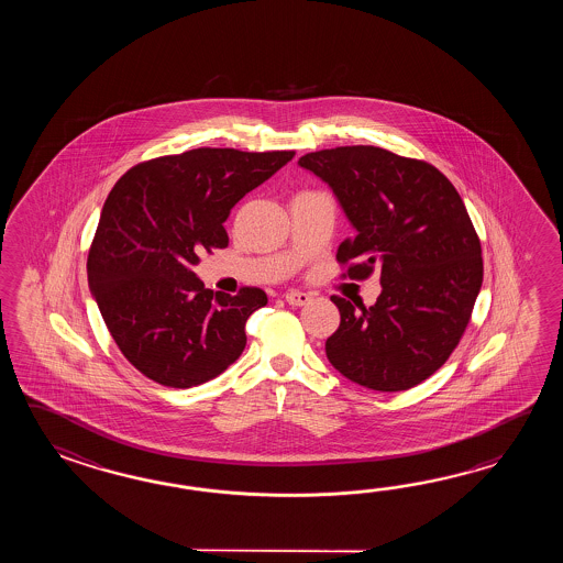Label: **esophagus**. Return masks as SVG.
Returning <instances> with one entry per match:
<instances>
[{
    "label": "esophagus",
    "instance_id": "obj_1",
    "mask_svg": "<svg viewBox=\"0 0 563 563\" xmlns=\"http://www.w3.org/2000/svg\"><path fill=\"white\" fill-rule=\"evenodd\" d=\"M286 301L289 306H308L311 301L310 294H303V291H298V289H291V291H287Z\"/></svg>",
    "mask_w": 563,
    "mask_h": 563
}]
</instances>
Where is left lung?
<instances>
[{"label": "left lung", "instance_id": "1", "mask_svg": "<svg viewBox=\"0 0 563 563\" xmlns=\"http://www.w3.org/2000/svg\"><path fill=\"white\" fill-rule=\"evenodd\" d=\"M356 231L338 247L347 276L378 272L376 303L334 296L340 325L325 356L347 380L398 393L443 366L467 328L483 284L481 243L451 180L429 163L378 146L301 156Z\"/></svg>", "mask_w": 563, "mask_h": 563}]
</instances>
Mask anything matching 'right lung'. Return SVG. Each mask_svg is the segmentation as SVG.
Listing matches in <instances>:
<instances>
[{"mask_svg": "<svg viewBox=\"0 0 563 563\" xmlns=\"http://www.w3.org/2000/svg\"><path fill=\"white\" fill-rule=\"evenodd\" d=\"M294 155L192 148L141 163L112 187L88 286L120 352L146 378L191 388L240 358L245 322L267 303L264 289L211 291L192 267L199 250L228 245L231 209Z\"/></svg>", "mask_w": 563, "mask_h": 563, "instance_id": "right-lung-1", "label": "right lung"}]
</instances>
